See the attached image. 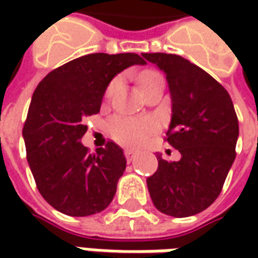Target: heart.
<instances>
[{"mask_svg": "<svg viewBox=\"0 0 258 258\" xmlns=\"http://www.w3.org/2000/svg\"><path fill=\"white\" fill-rule=\"evenodd\" d=\"M131 126L134 127L135 132L138 134L139 138H145L146 136V131H145L144 123H141V122H131Z\"/></svg>", "mask_w": 258, "mask_h": 258, "instance_id": "1", "label": "heart"}]
</instances>
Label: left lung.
Returning <instances> with one entry per match:
<instances>
[{
	"label": "left lung",
	"instance_id": "1",
	"mask_svg": "<svg viewBox=\"0 0 258 258\" xmlns=\"http://www.w3.org/2000/svg\"><path fill=\"white\" fill-rule=\"evenodd\" d=\"M134 54L94 53L50 72L38 83L23 127L27 161L47 203L70 217H87L112 203L126 169L120 146L96 138L82 144L85 119L100 112L114 76L129 67Z\"/></svg>",
	"mask_w": 258,
	"mask_h": 258
}]
</instances>
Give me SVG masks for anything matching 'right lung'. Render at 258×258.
<instances>
[{
	"instance_id": "obj_1",
	"label": "right lung",
	"mask_w": 258,
	"mask_h": 258,
	"mask_svg": "<svg viewBox=\"0 0 258 258\" xmlns=\"http://www.w3.org/2000/svg\"><path fill=\"white\" fill-rule=\"evenodd\" d=\"M148 60L166 73L172 97L166 141L178 151L158 156L148 189L161 213L191 217L208 208L223 189L235 158L237 114L227 90L201 69H189L172 54L156 53Z\"/></svg>"
}]
</instances>
